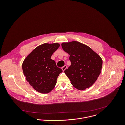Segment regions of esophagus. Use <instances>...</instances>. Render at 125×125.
Returning a JSON list of instances; mask_svg holds the SVG:
<instances>
[{
	"label": "esophagus",
	"mask_w": 125,
	"mask_h": 125,
	"mask_svg": "<svg viewBox=\"0 0 125 125\" xmlns=\"http://www.w3.org/2000/svg\"><path fill=\"white\" fill-rule=\"evenodd\" d=\"M67 68V66H66V65H65L64 66H63L62 68V70L64 71L65 69H66Z\"/></svg>",
	"instance_id": "obj_1"
}]
</instances>
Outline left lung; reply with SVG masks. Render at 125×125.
Segmentation results:
<instances>
[{"instance_id":"obj_1","label":"left lung","mask_w":125,"mask_h":125,"mask_svg":"<svg viewBox=\"0 0 125 125\" xmlns=\"http://www.w3.org/2000/svg\"><path fill=\"white\" fill-rule=\"evenodd\" d=\"M61 45L70 55L71 65L64 72L72 85L80 90L90 87L101 73L103 64L101 57L80 42H63Z\"/></svg>"}]
</instances>
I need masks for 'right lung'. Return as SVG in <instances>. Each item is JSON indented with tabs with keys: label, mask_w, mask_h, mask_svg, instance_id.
Segmentation results:
<instances>
[{
	"label": "right lung",
	"mask_w": 125,
	"mask_h": 125,
	"mask_svg": "<svg viewBox=\"0 0 125 125\" xmlns=\"http://www.w3.org/2000/svg\"><path fill=\"white\" fill-rule=\"evenodd\" d=\"M58 43H44L35 48L24 60L22 68L26 80L32 88L42 94L51 92L62 70L51 59L58 48Z\"/></svg>",
	"instance_id": "right-lung-1"
}]
</instances>
